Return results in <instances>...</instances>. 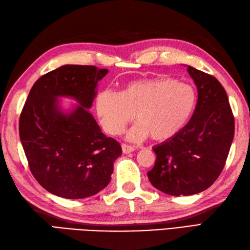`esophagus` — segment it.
I'll return each instance as SVG.
<instances>
[{
  "mask_svg": "<svg viewBox=\"0 0 250 250\" xmlns=\"http://www.w3.org/2000/svg\"><path fill=\"white\" fill-rule=\"evenodd\" d=\"M135 149H136L135 146L128 145V144H125V143L122 144V150H123V153H124V154H129V153H132V151L135 150Z\"/></svg>",
  "mask_w": 250,
  "mask_h": 250,
  "instance_id": "obj_1",
  "label": "esophagus"
}]
</instances>
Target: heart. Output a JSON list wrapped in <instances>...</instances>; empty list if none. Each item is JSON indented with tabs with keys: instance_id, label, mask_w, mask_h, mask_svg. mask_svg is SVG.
I'll return each instance as SVG.
<instances>
[{
	"instance_id": "b5f03b06",
	"label": "heart",
	"mask_w": 250,
	"mask_h": 250,
	"mask_svg": "<svg viewBox=\"0 0 250 250\" xmlns=\"http://www.w3.org/2000/svg\"><path fill=\"white\" fill-rule=\"evenodd\" d=\"M196 103L193 88L169 77L140 78L126 83L121 92L100 91L95 97V110L105 132L118 136L127 124L139 121L127 132L131 141L150 135L164 141L184 128Z\"/></svg>"
}]
</instances>
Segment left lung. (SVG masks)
I'll use <instances>...</instances> for the list:
<instances>
[{"mask_svg":"<svg viewBox=\"0 0 250 250\" xmlns=\"http://www.w3.org/2000/svg\"><path fill=\"white\" fill-rule=\"evenodd\" d=\"M198 92L195 110L177 135L154 146L150 184L173 196L193 195L213 185L226 163L234 136V118L217 79L188 66Z\"/></svg>","mask_w":250,"mask_h":250,"instance_id":"obj_1","label":"left lung"}]
</instances>
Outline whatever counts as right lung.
I'll return each instance as SVG.
<instances>
[{"instance_id":"add662e5","label":"right lung","mask_w":250,"mask_h":250,"mask_svg":"<svg viewBox=\"0 0 250 250\" xmlns=\"http://www.w3.org/2000/svg\"><path fill=\"white\" fill-rule=\"evenodd\" d=\"M107 69L65 64L34 83L19 122L20 140L30 172L46 191L63 198L95 195L108 186L121 145L106 137L87 109ZM80 104L72 112L60 108L58 97Z\"/></svg>"}]
</instances>
